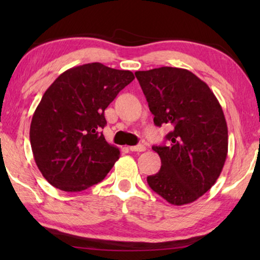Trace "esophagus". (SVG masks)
<instances>
[{
	"label": "esophagus",
	"mask_w": 260,
	"mask_h": 260,
	"mask_svg": "<svg viewBox=\"0 0 260 260\" xmlns=\"http://www.w3.org/2000/svg\"><path fill=\"white\" fill-rule=\"evenodd\" d=\"M131 151H137V152H142L145 150V145L143 144H138V145H134V147L129 148Z\"/></svg>",
	"instance_id": "34e87169"
}]
</instances>
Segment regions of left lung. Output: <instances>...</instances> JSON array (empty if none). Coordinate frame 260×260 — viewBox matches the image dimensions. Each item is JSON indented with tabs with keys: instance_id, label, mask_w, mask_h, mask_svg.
Here are the masks:
<instances>
[{
	"instance_id": "8db88e82",
	"label": "left lung",
	"mask_w": 260,
	"mask_h": 260,
	"mask_svg": "<svg viewBox=\"0 0 260 260\" xmlns=\"http://www.w3.org/2000/svg\"><path fill=\"white\" fill-rule=\"evenodd\" d=\"M137 80L155 125L169 126L168 145H154L161 169L147 177L149 187L169 204L182 206L216 182L229 150L221 105L208 85L190 71L159 67L137 71Z\"/></svg>"
}]
</instances>
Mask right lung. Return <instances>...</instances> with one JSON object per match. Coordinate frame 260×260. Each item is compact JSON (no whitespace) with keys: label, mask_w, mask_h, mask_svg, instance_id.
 Returning a JSON list of instances; mask_svg holds the SVG:
<instances>
[{"label":"right lung","mask_w":260,"mask_h":260,"mask_svg":"<svg viewBox=\"0 0 260 260\" xmlns=\"http://www.w3.org/2000/svg\"><path fill=\"white\" fill-rule=\"evenodd\" d=\"M135 79L130 71L101 62L60 74L42 95L30 123V145L42 176L63 191L101 182L119 158L105 141V109Z\"/></svg>","instance_id":"1"}]
</instances>
